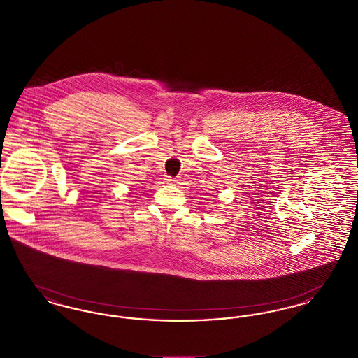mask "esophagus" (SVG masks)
I'll return each mask as SVG.
<instances>
[{
    "label": "esophagus",
    "instance_id": "obj_1",
    "mask_svg": "<svg viewBox=\"0 0 358 358\" xmlns=\"http://www.w3.org/2000/svg\"><path fill=\"white\" fill-rule=\"evenodd\" d=\"M166 181L168 182H177V180L174 178V177H171V176H168V178H166Z\"/></svg>",
    "mask_w": 358,
    "mask_h": 358
}]
</instances>
